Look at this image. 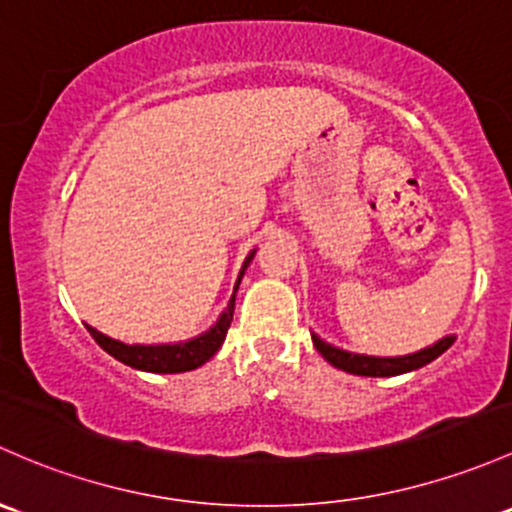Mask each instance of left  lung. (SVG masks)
Returning a JSON list of instances; mask_svg holds the SVG:
<instances>
[{"instance_id":"obj_1","label":"left lung","mask_w":512,"mask_h":512,"mask_svg":"<svg viewBox=\"0 0 512 512\" xmlns=\"http://www.w3.org/2000/svg\"><path fill=\"white\" fill-rule=\"evenodd\" d=\"M314 338V346L333 368L338 370H346V373L353 375H368V378H390V375H402V373H410V370L422 368V365L432 363L434 358H439L446 348H451V343L456 341L454 336H446L441 338L439 343L434 346L424 348V351L412 353V355H402V358H375V355H358V353H348L341 351V348H333L328 343L321 341L319 336H311Z\"/></svg>"}]
</instances>
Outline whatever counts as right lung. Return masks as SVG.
I'll use <instances>...</instances> for the list:
<instances>
[{"instance_id":"obj_1","label":"right lung","mask_w":512,"mask_h":512,"mask_svg":"<svg viewBox=\"0 0 512 512\" xmlns=\"http://www.w3.org/2000/svg\"><path fill=\"white\" fill-rule=\"evenodd\" d=\"M250 260L252 255L247 257L245 265H242V272H245V267L250 265ZM238 287H240V279L238 284H235V292H238ZM233 311H235V294L233 299H230L225 314L220 316V321L211 328V331L193 338V341L174 343V346H127V343L115 341V338L95 331L93 326H88V331L102 351H107L112 358H117L120 363L129 365V368L147 370V373H186V370L201 368L206 360H211L213 355L218 353V348L223 346L225 341V333H228L230 328V321H233Z\"/></svg>"}]
</instances>
